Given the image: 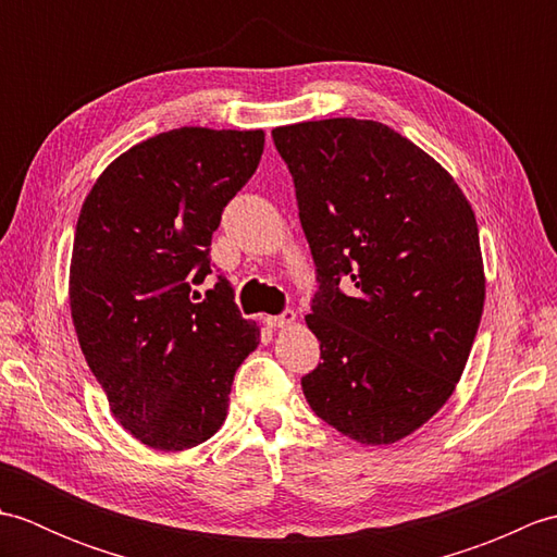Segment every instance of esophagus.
I'll list each match as a JSON object with an SVG mask.
<instances>
[{"instance_id":"1","label":"esophagus","mask_w":557,"mask_h":557,"mask_svg":"<svg viewBox=\"0 0 557 557\" xmlns=\"http://www.w3.org/2000/svg\"><path fill=\"white\" fill-rule=\"evenodd\" d=\"M294 323H297V313H294V311H285V313H280V315H268L265 318V325L268 327H289Z\"/></svg>"}]
</instances>
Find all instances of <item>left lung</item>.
<instances>
[{"label": "left lung", "mask_w": 557, "mask_h": 557, "mask_svg": "<svg viewBox=\"0 0 557 557\" xmlns=\"http://www.w3.org/2000/svg\"><path fill=\"white\" fill-rule=\"evenodd\" d=\"M272 140L321 282L306 325L323 363L301 377L306 401L351 441L393 445L465 373L486 301L476 215L441 162L381 122H301Z\"/></svg>", "instance_id": "left-lung-1"}]
</instances>
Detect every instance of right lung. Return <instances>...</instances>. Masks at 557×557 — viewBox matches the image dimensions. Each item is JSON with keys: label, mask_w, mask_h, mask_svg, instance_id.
<instances>
[{"label": "right lung", "mask_w": 557, "mask_h": 557, "mask_svg": "<svg viewBox=\"0 0 557 557\" xmlns=\"http://www.w3.org/2000/svg\"><path fill=\"white\" fill-rule=\"evenodd\" d=\"M263 146V128H172L112 160L83 200L71 321L114 419L152 449L215 435L234 373L260 342L227 280L200 302L191 285L212 272V232Z\"/></svg>", "instance_id": "add662e5"}]
</instances>
